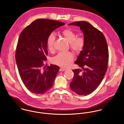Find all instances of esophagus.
Returning <instances> with one entry per match:
<instances>
[{
    "instance_id": "1",
    "label": "esophagus",
    "mask_w": 124,
    "mask_h": 124,
    "mask_svg": "<svg viewBox=\"0 0 124 124\" xmlns=\"http://www.w3.org/2000/svg\"><path fill=\"white\" fill-rule=\"evenodd\" d=\"M66 69H65V68H60V71H65Z\"/></svg>"
}]
</instances>
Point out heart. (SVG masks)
I'll return each mask as SVG.
<instances>
[{
	"instance_id": "heart-1",
	"label": "heart",
	"mask_w": 124,
	"mask_h": 124,
	"mask_svg": "<svg viewBox=\"0 0 124 124\" xmlns=\"http://www.w3.org/2000/svg\"><path fill=\"white\" fill-rule=\"evenodd\" d=\"M62 35L70 43L71 49L76 53L79 54L84 50L85 41L82 37H76V33L70 29H66L62 31ZM56 36L54 33L48 36L47 39V45L48 50L52 52L54 50V43ZM74 58L71 52H60L52 59V62L56 65L67 67Z\"/></svg>"
}]
</instances>
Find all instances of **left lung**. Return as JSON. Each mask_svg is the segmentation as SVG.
I'll list each match as a JSON object with an SVG mask.
<instances>
[{"label": "left lung", "instance_id": "obj_1", "mask_svg": "<svg viewBox=\"0 0 124 124\" xmlns=\"http://www.w3.org/2000/svg\"><path fill=\"white\" fill-rule=\"evenodd\" d=\"M69 25L80 27L83 32L85 46L74 62L83 70H72L70 84L71 90L80 95L93 93L100 85L107 69L109 53L104 34L88 22L76 21Z\"/></svg>", "mask_w": 124, "mask_h": 124}]
</instances>
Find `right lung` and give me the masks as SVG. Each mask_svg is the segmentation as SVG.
<instances>
[{
  "label": "right lung",
  "mask_w": 124,
  "mask_h": 124,
  "mask_svg": "<svg viewBox=\"0 0 124 124\" xmlns=\"http://www.w3.org/2000/svg\"><path fill=\"white\" fill-rule=\"evenodd\" d=\"M65 24L59 21L37 19L21 32L15 58L22 82L32 93L42 94L53 86L59 67L44 66L48 55L47 39L53 31Z\"/></svg>",
  "instance_id": "add662e5"
}]
</instances>
